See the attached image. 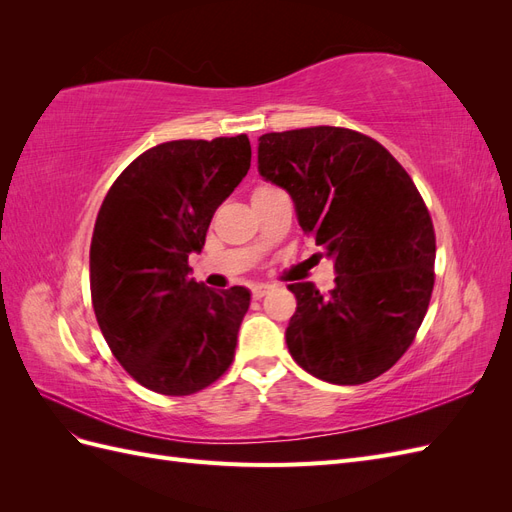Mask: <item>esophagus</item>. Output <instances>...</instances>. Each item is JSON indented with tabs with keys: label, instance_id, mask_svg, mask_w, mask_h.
I'll return each instance as SVG.
<instances>
[{
	"label": "esophagus",
	"instance_id": "obj_1",
	"mask_svg": "<svg viewBox=\"0 0 512 512\" xmlns=\"http://www.w3.org/2000/svg\"><path fill=\"white\" fill-rule=\"evenodd\" d=\"M269 290H271V286H269V284H254V286H252L254 299H262Z\"/></svg>",
	"mask_w": 512,
	"mask_h": 512
}]
</instances>
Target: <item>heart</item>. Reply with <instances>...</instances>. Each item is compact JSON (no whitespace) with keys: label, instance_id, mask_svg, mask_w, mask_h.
Wrapping results in <instances>:
<instances>
[{"label":"heart","instance_id":"obj_1","mask_svg":"<svg viewBox=\"0 0 512 512\" xmlns=\"http://www.w3.org/2000/svg\"><path fill=\"white\" fill-rule=\"evenodd\" d=\"M258 190H267V188H265V185H262V188H258ZM258 190H256V192H258Z\"/></svg>","mask_w":512,"mask_h":512}]
</instances>
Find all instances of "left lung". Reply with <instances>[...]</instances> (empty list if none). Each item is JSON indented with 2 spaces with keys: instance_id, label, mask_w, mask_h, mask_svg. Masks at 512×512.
Returning <instances> with one entry per match:
<instances>
[{
  "instance_id": "left-lung-1",
  "label": "left lung",
  "mask_w": 512,
  "mask_h": 512,
  "mask_svg": "<svg viewBox=\"0 0 512 512\" xmlns=\"http://www.w3.org/2000/svg\"><path fill=\"white\" fill-rule=\"evenodd\" d=\"M258 173L284 188L299 226L335 267V288L290 284V356L331 384L391 369L427 314L436 235L414 181L361 132L316 126L258 138Z\"/></svg>"
}]
</instances>
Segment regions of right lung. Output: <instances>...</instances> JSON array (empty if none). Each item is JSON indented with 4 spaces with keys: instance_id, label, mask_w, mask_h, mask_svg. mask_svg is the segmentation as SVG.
Returning a JSON list of instances; mask_svg holds the SVG:
<instances>
[{
    "instance_id": "right-lung-1",
    "label": "right lung",
    "mask_w": 512,
    "mask_h": 512,
    "mask_svg": "<svg viewBox=\"0 0 512 512\" xmlns=\"http://www.w3.org/2000/svg\"><path fill=\"white\" fill-rule=\"evenodd\" d=\"M250 138L170 141L108 190L89 250L91 303L108 348L145 389L192 395L230 367L250 290L190 277L215 209L250 170Z\"/></svg>"
}]
</instances>
